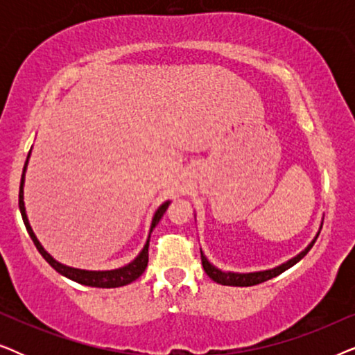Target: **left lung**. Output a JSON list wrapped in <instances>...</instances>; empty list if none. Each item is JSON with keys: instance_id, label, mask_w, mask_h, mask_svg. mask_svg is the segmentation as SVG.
Listing matches in <instances>:
<instances>
[{"instance_id": "1", "label": "left lung", "mask_w": 355, "mask_h": 355, "mask_svg": "<svg viewBox=\"0 0 355 355\" xmlns=\"http://www.w3.org/2000/svg\"><path fill=\"white\" fill-rule=\"evenodd\" d=\"M322 225H323V223H322ZM322 225H320V230H322ZM320 230H318L317 234H315L313 239L310 241V244L305 247L302 252H299V254L293 257V259H289L288 261H284V263L275 266V268L261 270V271H250V273H236V271H225V270H220L218 266L213 265L200 249L203 270H205V273L210 276V278L215 281V283L223 284V286H241V288H242V286L260 284V283H263V281H268L271 278H275V276L284 273L286 270H289L291 266H294L295 263H297V261L302 260L304 257L309 254V250L312 249L315 241H317V237L320 234Z\"/></svg>"}]
</instances>
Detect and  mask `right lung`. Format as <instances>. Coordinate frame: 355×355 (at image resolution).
Returning <instances> with one entry per match:
<instances>
[{
    "mask_svg": "<svg viewBox=\"0 0 355 355\" xmlns=\"http://www.w3.org/2000/svg\"><path fill=\"white\" fill-rule=\"evenodd\" d=\"M31 153H32V148L27 155L26 164H24V171H22V178H21V187H19V210H21L24 225H26V227H27L28 236H31V239L33 241V244H35L37 250L40 252L43 259H45L48 263H50L60 275L66 276V278L76 281V283H79V284L92 286V288H121V286L130 284L132 281L137 279L139 276L144 273L145 268H147V263H148L150 234H152L155 226L158 225L159 220H162V216L164 215V211H166V208L169 207L171 200L163 202L162 205L157 208V211L153 213L152 223H150L147 241H145V244L142 247V250L139 252V255L135 257L132 261H129L128 265L119 266V268H114V270H80V268H74V266H67L64 263H61V261H58L56 259H53V257L48 254V252L45 250V247H43L40 244V241L37 239V236L32 230L31 223H28L27 211H26V203H24V182H26V171H27V164H28V158H31Z\"/></svg>",
    "mask_w": 355,
    "mask_h": 355,
    "instance_id": "right-lung-1",
    "label": "right lung"
}]
</instances>
